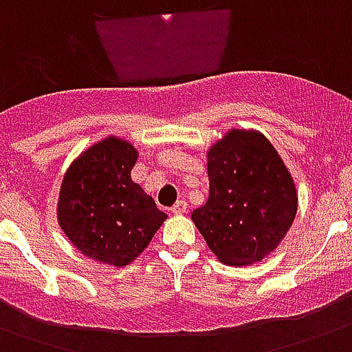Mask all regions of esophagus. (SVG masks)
<instances>
[{"mask_svg":"<svg viewBox=\"0 0 352 352\" xmlns=\"http://www.w3.org/2000/svg\"><path fill=\"white\" fill-rule=\"evenodd\" d=\"M186 210H188L186 201H177V203L173 204V206H171V214L181 215V214H184V212H186Z\"/></svg>","mask_w":352,"mask_h":352,"instance_id":"34e87169","label":"esophagus"}]
</instances>
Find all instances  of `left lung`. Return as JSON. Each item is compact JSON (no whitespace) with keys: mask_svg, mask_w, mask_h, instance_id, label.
Returning a JSON list of instances; mask_svg holds the SVG:
<instances>
[{"mask_svg":"<svg viewBox=\"0 0 352 352\" xmlns=\"http://www.w3.org/2000/svg\"><path fill=\"white\" fill-rule=\"evenodd\" d=\"M210 192L192 221L215 257L245 267L278 248L298 212V192L270 140L230 129L206 151Z\"/></svg>","mask_w":352,"mask_h":352,"instance_id":"left-lung-1","label":"left lung"}]
</instances>
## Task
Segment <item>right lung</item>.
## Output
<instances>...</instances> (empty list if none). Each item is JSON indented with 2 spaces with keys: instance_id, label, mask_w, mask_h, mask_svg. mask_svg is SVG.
I'll use <instances>...</instances> for the list:
<instances>
[{
  "instance_id": "1",
  "label": "right lung",
  "mask_w": 352,
  "mask_h": 352,
  "mask_svg": "<svg viewBox=\"0 0 352 352\" xmlns=\"http://www.w3.org/2000/svg\"><path fill=\"white\" fill-rule=\"evenodd\" d=\"M137 148L107 137L73 160L58 195V223L85 257L126 267L168 219L151 195L131 181Z\"/></svg>"
}]
</instances>
